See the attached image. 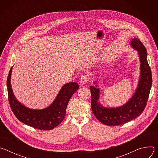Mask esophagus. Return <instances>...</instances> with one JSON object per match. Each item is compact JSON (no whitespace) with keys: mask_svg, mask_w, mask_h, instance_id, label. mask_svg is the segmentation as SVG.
<instances>
[{"mask_svg":"<svg viewBox=\"0 0 158 158\" xmlns=\"http://www.w3.org/2000/svg\"><path fill=\"white\" fill-rule=\"evenodd\" d=\"M89 79V77L87 76H82L81 78V82L82 84H85Z\"/></svg>","mask_w":158,"mask_h":158,"instance_id":"1","label":"esophagus"}]
</instances>
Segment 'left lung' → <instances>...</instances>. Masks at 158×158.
I'll list each match as a JSON object with an SVG mask.
<instances>
[{
  "label": "left lung",
  "mask_w": 158,
  "mask_h": 158,
  "mask_svg": "<svg viewBox=\"0 0 158 158\" xmlns=\"http://www.w3.org/2000/svg\"><path fill=\"white\" fill-rule=\"evenodd\" d=\"M129 45L138 52L140 62L138 85L131 98L122 106L106 107L99 102L101 89L99 81H94V85L90 86L92 110L96 118L105 125H121L138 117L144 110L148 99L152 85V74L148 62L147 51L138 38L131 39Z\"/></svg>",
  "instance_id": "8db88e82"
}]
</instances>
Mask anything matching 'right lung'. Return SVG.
<instances>
[{"mask_svg":"<svg viewBox=\"0 0 158 158\" xmlns=\"http://www.w3.org/2000/svg\"><path fill=\"white\" fill-rule=\"evenodd\" d=\"M11 67L7 79L9 101L13 113L22 123L40 130H51L63 121L66 107L73 95L79 89L77 82H71L62 85L53 102L41 109L29 108L16 99L11 85Z\"/></svg>","mask_w":158,"mask_h":158,"instance_id":"1","label":"right lung"}]
</instances>
